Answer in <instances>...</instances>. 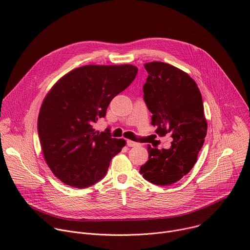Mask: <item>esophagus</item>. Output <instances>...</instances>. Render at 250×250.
<instances>
[{
    "label": "esophagus",
    "mask_w": 250,
    "mask_h": 250,
    "mask_svg": "<svg viewBox=\"0 0 250 250\" xmlns=\"http://www.w3.org/2000/svg\"><path fill=\"white\" fill-rule=\"evenodd\" d=\"M126 145H127L129 147H132V146H138L137 142H135V141H132V140H127V141H126Z\"/></svg>",
    "instance_id": "34e87169"
}]
</instances>
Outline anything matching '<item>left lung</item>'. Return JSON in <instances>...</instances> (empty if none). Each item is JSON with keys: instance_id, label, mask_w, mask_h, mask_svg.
<instances>
[{"instance_id": "1", "label": "left lung", "mask_w": 250, "mask_h": 250, "mask_svg": "<svg viewBox=\"0 0 250 250\" xmlns=\"http://www.w3.org/2000/svg\"><path fill=\"white\" fill-rule=\"evenodd\" d=\"M148 73L144 99L152 114L151 125L160 136L171 133L169 149L148 146V160L139 173L159 186L171 185L188 174L197 162L207 135L201 92L184 71L164 62L145 64Z\"/></svg>"}]
</instances>
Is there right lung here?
Segmentation results:
<instances>
[{"label": "right lung", "instance_id": "add662e5", "mask_svg": "<svg viewBox=\"0 0 250 250\" xmlns=\"http://www.w3.org/2000/svg\"><path fill=\"white\" fill-rule=\"evenodd\" d=\"M136 74L130 64L85 65L70 71L47 93L38 131L45 162L64 184L87 188L97 183L125 146L109 128L100 132L93 126Z\"/></svg>", "mask_w": 250, "mask_h": 250}]
</instances>
